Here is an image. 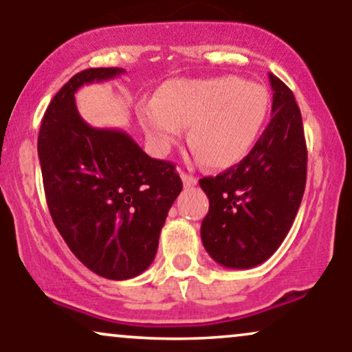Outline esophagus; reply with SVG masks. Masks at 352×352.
Here are the masks:
<instances>
[{"instance_id": "obj_1", "label": "esophagus", "mask_w": 352, "mask_h": 352, "mask_svg": "<svg viewBox=\"0 0 352 352\" xmlns=\"http://www.w3.org/2000/svg\"><path fill=\"white\" fill-rule=\"evenodd\" d=\"M180 177H182V182H184L185 187H192V185H195L197 182H199V179H197V177L190 175V173H185V172H182Z\"/></svg>"}]
</instances>
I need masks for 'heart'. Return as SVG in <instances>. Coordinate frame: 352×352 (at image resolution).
Segmentation results:
<instances>
[{"label": "heart", "mask_w": 352, "mask_h": 352, "mask_svg": "<svg viewBox=\"0 0 352 352\" xmlns=\"http://www.w3.org/2000/svg\"><path fill=\"white\" fill-rule=\"evenodd\" d=\"M270 111L265 86L236 78L175 79L151 102L139 106V120L159 153H167L188 125V145L212 168L240 162L256 142Z\"/></svg>", "instance_id": "heart-1"}]
</instances>
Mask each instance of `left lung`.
Listing matches in <instances>:
<instances>
[{
  "label": "left lung",
  "mask_w": 352,
  "mask_h": 352,
  "mask_svg": "<svg viewBox=\"0 0 352 352\" xmlns=\"http://www.w3.org/2000/svg\"><path fill=\"white\" fill-rule=\"evenodd\" d=\"M272 120L240 164L200 179L210 208L201 221L205 250L221 266L246 270L280 248L306 185L305 131L292 89L270 72Z\"/></svg>",
  "instance_id": "8db88e82"
}]
</instances>
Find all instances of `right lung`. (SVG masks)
Masks as SVG:
<instances>
[{"label":"right lung","mask_w":352,"mask_h":352,"mask_svg":"<svg viewBox=\"0 0 352 352\" xmlns=\"http://www.w3.org/2000/svg\"><path fill=\"white\" fill-rule=\"evenodd\" d=\"M122 72L91 67L72 76L47 106L38 137L52 221L80 263L107 280H129L151 266L182 192L172 162L148 157L125 132L91 127L79 116L74 92Z\"/></svg>","instance_id":"add662e5"}]
</instances>
